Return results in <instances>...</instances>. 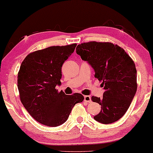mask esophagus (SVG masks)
<instances>
[{
  "instance_id": "esophagus-1",
  "label": "esophagus",
  "mask_w": 153,
  "mask_h": 153,
  "mask_svg": "<svg viewBox=\"0 0 153 153\" xmlns=\"http://www.w3.org/2000/svg\"><path fill=\"white\" fill-rule=\"evenodd\" d=\"M84 102H88V103H90V102H91V97L88 95L84 96Z\"/></svg>"
}]
</instances>
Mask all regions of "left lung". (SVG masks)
<instances>
[{
  "instance_id": "1",
  "label": "left lung",
  "mask_w": 153,
  "mask_h": 153,
  "mask_svg": "<svg viewBox=\"0 0 153 153\" xmlns=\"http://www.w3.org/2000/svg\"><path fill=\"white\" fill-rule=\"evenodd\" d=\"M76 53L95 71V77L102 81V98L91 100L101 105V111L94 119L110 124L124 116L137 89V70L132 59L125 50L110 42H91L79 45Z\"/></svg>"
}]
</instances>
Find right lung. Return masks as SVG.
<instances>
[{"label":"right lung","mask_w":153,"mask_h":153,"mask_svg":"<svg viewBox=\"0 0 153 153\" xmlns=\"http://www.w3.org/2000/svg\"><path fill=\"white\" fill-rule=\"evenodd\" d=\"M76 44L50 47L33 52L22 62L17 77L21 102L31 116L41 124L57 127L68 120L72 108L82 102L80 93H58L64 62L74 51Z\"/></svg>","instance_id":"1"}]
</instances>
